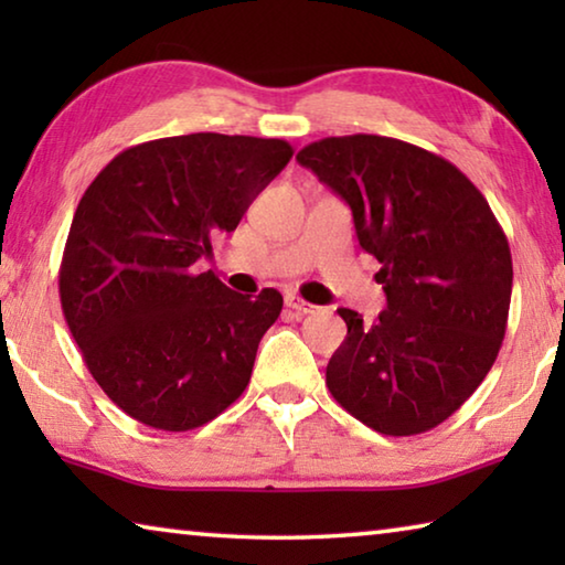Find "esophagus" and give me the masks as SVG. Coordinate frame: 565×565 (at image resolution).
<instances>
[{
	"label": "esophagus",
	"instance_id": "esophagus-1",
	"mask_svg": "<svg viewBox=\"0 0 565 565\" xmlns=\"http://www.w3.org/2000/svg\"><path fill=\"white\" fill-rule=\"evenodd\" d=\"M286 309L294 311L296 317H309V313H317L319 306L299 299V296H286Z\"/></svg>",
	"mask_w": 565,
	"mask_h": 565
}]
</instances>
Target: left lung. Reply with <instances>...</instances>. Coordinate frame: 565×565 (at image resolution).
Wrapping results in <instances>:
<instances>
[{"label": "left lung", "mask_w": 565, "mask_h": 565, "mask_svg": "<svg viewBox=\"0 0 565 565\" xmlns=\"http://www.w3.org/2000/svg\"><path fill=\"white\" fill-rule=\"evenodd\" d=\"M296 161L351 206L386 294L371 327L339 309L349 331L327 366L331 396L379 434H424L463 406L499 356L509 238L451 161L401 139L329 137Z\"/></svg>", "instance_id": "left-lung-1"}]
</instances>
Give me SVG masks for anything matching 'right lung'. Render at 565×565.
<instances>
[{"label": "right lung", "mask_w": 565, "mask_h": 565, "mask_svg": "<svg viewBox=\"0 0 565 565\" xmlns=\"http://www.w3.org/2000/svg\"><path fill=\"white\" fill-rule=\"evenodd\" d=\"M284 139L199 131L124 149L66 236L62 311L89 374L159 431L209 424L244 394L284 299L236 294L194 264L289 164Z\"/></svg>", "instance_id": "right-lung-1"}]
</instances>
